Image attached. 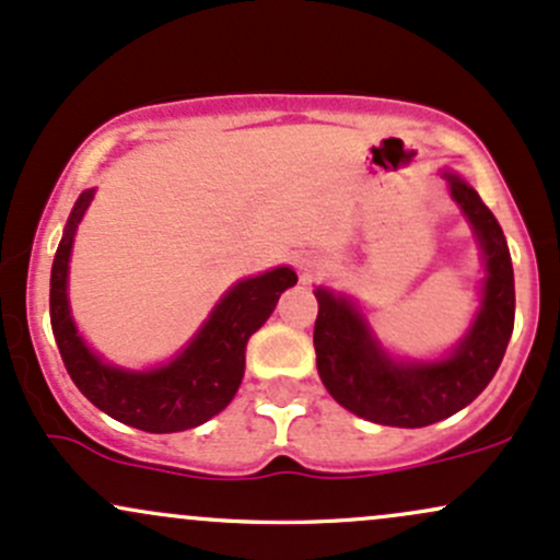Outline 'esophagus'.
<instances>
[{
	"mask_svg": "<svg viewBox=\"0 0 560 560\" xmlns=\"http://www.w3.org/2000/svg\"><path fill=\"white\" fill-rule=\"evenodd\" d=\"M302 269H304V278L312 280V278H317V275H320L326 267H323V264H310V261H306Z\"/></svg>",
	"mask_w": 560,
	"mask_h": 560,
	"instance_id": "34e87169",
	"label": "esophagus"
}]
</instances>
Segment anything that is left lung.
I'll return each instance as SVG.
<instances>
[{"mask_svg":"<svg viewBox=\"0 0 560 560\" xmlns=\"http://www.w3.org/2000/svg\"><path fill=\"white\" fill-rule=\"evenodd\" d=\"M448 195L470 221L483 250L480 310L465 339L443 360L398 363L382 350L363 312L347 296L317 288V374L339 406L389 427H427L462 411L497 374L515 323V280L499 221L478 191L456 173H443Z\"/></svg>","mask_w":560,"mask_h":560,"instance_id":"8db88e82","label":"left lung"}]
</instances>
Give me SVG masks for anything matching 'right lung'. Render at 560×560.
Listing matches in <instances>:
<instances>
[{"mask_svg": "<svg viewBox=\"0 0 560 560\" xmlns=\"http://www.w3.org/2000/svg\"><path fill=\"white\" fill-rule=\"evenodd\" d=\"M90 200L93 189L82 191L71 208L50 272V323L71 382L95 408L136 430L182 432L208 422L232 402L245 374V345L272 315L280 293L296 285V272L278 267L232 285L171 363L149 371L117 369L90 352L66 296L71 243Z\"/></svg>", "mask_w": 560, "mask_h": 560, "instance_id": "1", "label": "right lung"}]
</instances>
